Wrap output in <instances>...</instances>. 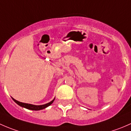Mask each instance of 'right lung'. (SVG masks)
<instances>
[{
    "mask_svg": "<svg viewBox=\"0 0 131 131\" xmlns=\"http://www.w3.org/2000/svg\"><path fill=\"white\" fill-rule=\"evenodd\" d=\"M55 98L53 100L51 101L50 102H49V103H46V104H44V105H35L22 103V102H18V101L16 100H14L13 98H12V99H13V100H14V102L17 103L18 105L22 106V107L26 108L29 109V110H42V109L45 108H47V106L50 105L53 103V101L55 100Z\"/></svg>",
    "mask_w": 131,
    "mask_h": 131,
    "instance_id": "right-lung-1",
    "label": "right lung"
}]
</instances>
